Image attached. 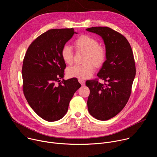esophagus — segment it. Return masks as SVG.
Returning <instances> with one entry per match:
<instances>
[{"mask_svg": "<svg viewBox=\"0 0 157 157\" xmlns=\"http://www.w3.org/2000/svg\"><path fill=\"white\" fill-rule=\"evenodd\" d=\"M78 81H79V82L81 85H84V84H85V81L83 80V79H78Z\"/></svg>", "mask_w": 157, "mask_h": 157, "instance_id": "34e87169", "label": "esophagus"}]
</instances>
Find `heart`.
<instances>
[{
    "mask_svg": "<svg viewBox=\"0 0 157 157\" xmlns=\"http://www.w3.org/2000/svg\"><path fill=\"white\" fill-rule=\"evenodd\" d=\"M74 46L78 52L86 53L84 64L76 65L67 69V75L71 78L86 79L89 78L94 72V66L101 67L105 62L107 51L105 48L99 45L98 41L89 35H82L74 42ZM73 50L68 45H65L61 50V56L67 64L70 65L73 61Z\"/></svg>",
    "mask_w": 157,
    "mask_h": 157,
    "instance_id": "obj_1",
    "label": "heart"
}]
</instances>
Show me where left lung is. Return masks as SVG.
Masks as SVG:
<instances>
[{"instance_id":"1","label":"left lung","mask_w":157,"mask_h":157,"mask_svg":"<svg viewBox=\"0 0 157 157\" xmlns=\"http://www.w3.org/2000/svg\"><path fill=\"white\" fill-rule=\"evenodd\" d=\"M87 31L100 36L105 45L107 58L97 76L86 82L90 89L87 100L89 113L95 118L105 121L118 114L125 107L131 93L136 76L133 52L126 38L109 27L87 28Z\"/></svg>"}]
</instances>
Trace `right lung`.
Returning a JSON list of instances; mask_svg holds the SVG:
<instances>
[{
	"label": "right lung",
	"mask_w": 157,
	"mask_h": 157,
	"mask_svg": "<svg viewBox=\"0 0 157 157\" xmlns=\"http://www.w3.org/2000/svg\"><path fill=\"white\" fill-rule=\"evenodd\" d=\"M75 33L73 28L48 30L33 40L24 57L25 97L36 114L47 121L65 116L71 98L81 86L75 78L60 82L66 68L61 50Z\"/></svg>",
	"instance_id": "obj_1"
}]
</instances>
